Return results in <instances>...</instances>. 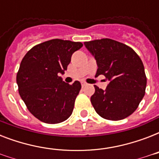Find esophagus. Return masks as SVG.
I'll return each mask as SVG.
<instances>
[{
  "label": "esophagus",
  "mask_w": 159,
  "mask_h": 159,
  "mask_svg": "<svg viewBox=\"0 0 159 159\" xmlns=\"http://www.w3.org/2000/svg\"><path fill=\"white\" fill-rule=\"evenodd\" d=\"M86 85H87V83H86V82H82V87H85Z\"/></svg>",
  "instance_id": "esophagus-1"
}]
</instances>
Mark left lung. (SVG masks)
<instances>
[{
  "label": "left lung",
  "mask_w": 159,
  "mask_h": 159,
  "mask_svg": "<svg viewBox=\"0 0 159 159\" xmlns=\"http://www.w3.org/2000/svg\"><path fill=\"white\" fill-rule=\"evenodd\" d=\"M97 60L96 77L104 75L110 81L106 89L95 85L91 102L102 118L120 120L138 108L145 94L147 77L142 60L133 48L111 39L84 43Z\"/></svg>",
  "instance_id": "left-lung-1"
}]
</instances>
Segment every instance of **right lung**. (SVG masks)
Instances as JSON below:
<instances>
[{"mask_svg": "<svg viewBox=\"0 0 159 159\" xmlns=\"http://www.w3.org/2000/svg\"><path fill=\"white\" fill-rule=\"evenodd\" d=\"M81 42L54 39L39 43L27 52L16 75L20 96L29 111L47 124L69 118L81 83H66L58 76L67 70L71 57L82 47Z\"/></svg>", "mask_w": 159, "mask_h": 159, "instance_id": "right-lung-1", "label": "right lung"}]
</instances>
